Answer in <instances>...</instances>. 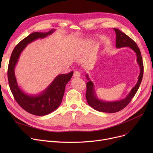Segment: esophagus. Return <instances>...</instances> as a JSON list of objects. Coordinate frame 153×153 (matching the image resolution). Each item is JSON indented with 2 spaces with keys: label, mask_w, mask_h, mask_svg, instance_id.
<instances>
[{
  "label": "esophagus",
  "mask_w": 153,
  "mask_h": 153,
  "mask_svg": "<svg viewBox=\"0 0 153 153\" xmlns=\"http://www.w3.org/2000/svg\"><path fill=\"white\" fill-rule=\"evenodd\" d=\"M80 77H81V73H80L79 71H75L74 72V74H73L74 78H79Z\"/></svg>",
  "instance_id": "1"
}]
</instances>
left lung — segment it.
Here are the masks:
<instances>
[{"instance_id": "obj_1", "label": "left lung", "mask_w": 153, "mask_h": 153, "mask_svg": "<svg viewBox=\"0 0 153 153\" xmlns=\"http://www.w3.org/2000/svg\"><path fill=\"white\" fill-rule=\"evenodd\" d=\"M114 29L116 33V47L118 48L128 47L135 52L136 54V58H136V61H137L140 68V73L138 76L137 83H136L134 87L132 88L131 91L127 95L126 97L122 100L115 102H105L99 99L95 91L94 83L91 81L88 74H86V78L88 80V82L86 84L87 91L85 97L88 104L94 109L99 111L106 112V113L110 114L115 113V112L120 111L129 104L132 98L134 97L136 92L139 89V87L143 79L144 71L141 54L137 45L131 38L127 36L120 30L117 28Z\"/></svg>"}]
</instances>
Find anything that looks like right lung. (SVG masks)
I'll use <instances>...</instances> for the list:
<instances>
[{
  "label": "right lung",
  "mask_w": 153,
  "mask_h": 153,
  "mask_svg": "<svg viewBox=\"0 0 153 153\" xmlns=\"http://www.w3.org/2000/svg\"><path fill=\"white\" fill-rule=\"evenodd\" d=\"M55 30L48 32H34L30 34L16 46L12 53L8 66L7 76L10 91L19 105L28 113L37 116H43L51 114L57 109L62 102L65 87L70 81L73 71L69 74L56 76L46 89L37 95H28L19 87L15 75V68L20 55L26 46L39 38L43 39L51 35Z\"/></svg>",
  "instance_id": "add662e5"
}]
</instances>
